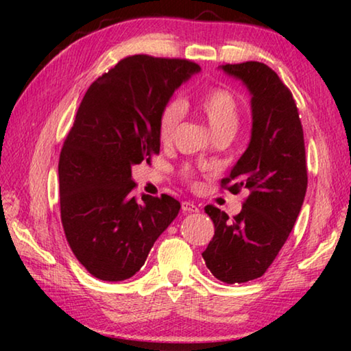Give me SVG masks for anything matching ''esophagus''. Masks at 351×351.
I'll return each mask as SVG.
<instances>
[{
  "label": "esophagus",
  "instance_id": "esophagus-1",
  "mask_svg": "<svg viewBox=\"0 0 351 351\" xmlns=\"http://www.w3.org/2000/svg\"><path fill=\"white\" fill-rule=\"evenodd\" d=\"M181 209L184 213H195V212H198V206L190 203V201H184V203L181 204Z\"/></svg>",
  "mask_w": 351,
  "mask_h": 351
}]
</instances>
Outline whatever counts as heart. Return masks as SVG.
<instances>
[{
    "label": "heart",
    "mask_w": 351,
    "mask_h": 351,
    "mask_svg": "<svg viewBox=\"0 0 351 351\" xmlns=\"http://www.w3.org/2000/svg\"><path fill=\"white\" fill-rule=\"evenodd\" d=\"M198 106L215 136L223 132H237L240 123V105L230 91L224 90V88H212L199 97ZM182 116L184 104L181 100H169L159 112V139L165 144L173 139L176 130L182 121ZM186 176L189 178L190 175L186 173Z\"/></svg>",
    "instance_id": "heart-1"
}]
</instances>
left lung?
Instances as JSON below:
<instances>
[{
	"label": "left lung",
	"mask_w": 351,
	"mask_h": 351,
	"mask_svg": "<svg viewBox=\"0 0 351 351\" xmlns=\"http://www.w3.org/2000/svg\"><path fill=\"white\" fill-rule=\"evenodd\" d=\"M221 69L252 96L251 141L221 187L249 195L234 218L206 206L215 235L203 258L218 280L245 283L265 274L299 217L308 186L305 142L293 94L274 71L260 62Z\"/></svg>",
	"instance_id": "left-lung-1"
}]
</instances>
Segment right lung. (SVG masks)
Segmentation results:
<instances>
[{
	"mask_svg": "<svg viewBox=\"0 0 351 351\" xmlns=\"http://www.w3.org/2000/svg\"><path fill=\"white\" fill-rule=\"evenodd\" d=\"M182 58L132 56L91 83L58 161L60 215L71 251L91 276L133 277L181 204L132 190V165L159 153V112L193 74Z\"/></svg>",
	"mask_w": 351,
	"mask_h": 351,
	"instance_id": "right-lung-1",
	"label": "right lung"
}]
</instances>
